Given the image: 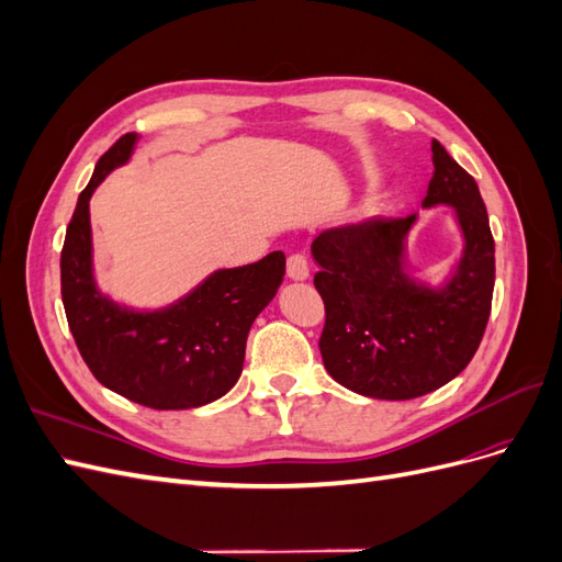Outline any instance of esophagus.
<instances>
[{
  "instance_id": "34e87169",
  "label": "esophagus",
  "mask_w": 562,
  "mask_h": 562,
  "mask_svg": "<svg viewBox=\"0 0 562 562\" xmlns=\"http://www.w3.org/2000/svg\"><path fill=\"white\" fill-rule=\"evenodd\" d=\"M285 271L288 277L293 281H304L310 277V262H307V255L304 252H293L288 255V262H285Z\"/></svg>"
}]
</instances>
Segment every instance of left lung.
Listing matches in <instances>:
<instances>
[{"instance_id":"8db88e82","label":"left lung","mask_w":562,"mask_h":562,"mask_svg":"<svg viewBox=\"0 0 562 562\" xmlns=\"http://www.w3.org/2000/svg\"><path fill=\"white\" fill-rule=\"evenodd\" d=\"M422 206H454L464 258L443 291L419 288L401 269L415 215L328 229L312 246L314 285L326 307L318 339L330 378L361 396L407 401L462 372L479 349L495 291V239L479 184L438 140Z\"/></svg>"}]
</instances>
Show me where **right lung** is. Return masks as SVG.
I'll list each match as a JSON object with an SVG mask.
<instances>
[{"label":"right lung","mask_w":562,"mask_h":562,"mask_svg":"<svg viewBox=\"0 0 562 562\" xmlns=\"http://www.w3.org/2000/svg\"><path fill=\"white\" fill-rule=\"evenodd\" d=\"M133 143L135 133L122 135L79 194L60 252L63 307L100 384L151 411H187L225 396L239 380L248 330L277 295L285 255L274 250L260 262L220 269L164 312H128L100 297L91 274L89 199L131 157Z\"/></svg>","instance_id":"1"}]
</instances>
